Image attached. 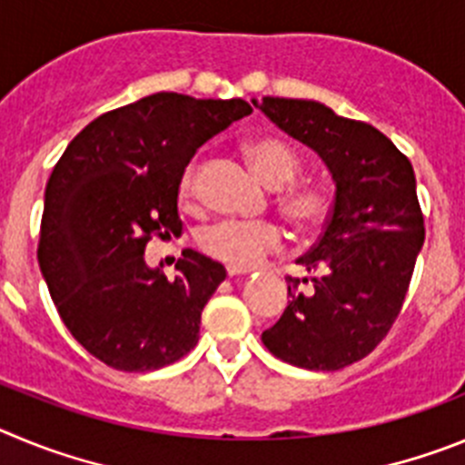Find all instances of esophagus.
Returning a JSON list of instances; mask_svg holds the SVG:
<instances>
[{"instance_id": "34e87169", "label": "esophagus", "mask_w": 465, "mask_h": 465, "mask_svg": "<svg viewBox=\"0 0 465 465\" xmlns=\"http://www.w3.org/2000/svg\"><path fill=\"white\" fill-rule=\"evenodd\" d=\"M250 269H236V266H227L229 278H241V275H248Z\"/></svg>"}]
</instances>
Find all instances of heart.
Here are the masks:
<instances>
[{
	"instance_id": "1",
	"label": "heart",
	"mask_w": 465,
	"mask_h": 465,
	"mask_svg": "<svg viewBox=\"0 0 465 465\" xmlns=\"http://www.w3.org/2000/svg\"><path fill=\"white\" fill-rule=\"evenodd\" d=\"M250 164L266 185L283 187L294 183L301 173V157L290 143L280 139H257L248 145ZM196 164H190L181 178V199L190 202L194 194ZM278 206L287 223L301 233H311L326 223L331 213V196L324 187L312 183L291 185L278 194ZM199 248L217 262L252 269L266 254L282 248L284 233L275 223H242L220 220L199 232Z\"/></svg>"
}]
</instances>
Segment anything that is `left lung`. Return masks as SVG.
I'll use <instances>...</instances> for the list:
<instances>
[{"mask_svg":"<svg viewBox=\"0 0 465 465\" xmlns=\"http://www.w3.org/2000/svg\"><path fill=\"white\" fill-rule=\"evenodd\" d=\"M257 106L315 150L336 181L320 241L296 259L312 292H301L308 278L287 275L290 303L262 341L292 366L341 371L373 352L403 308L426 233L415 171L373 124L324 104L263 97Z\"/></svg>","mask_w":465,"mask_h":465,"instance_id":"1","label":"left lung"}]
</instances>
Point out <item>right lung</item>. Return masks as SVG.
Listing matches in <instances>:
<instances>
[{
	"mask_svg": "<svg viewBox=\"0 0 465 465\" xmlns=\"http://www.w3.org/2000/svg\"><path fill=\"white\" fill-rule=\"evenodd\" d=\"M250 113L242 99L157 92L92 120L50 173L41 273L71 336L106 366L145 373L194 350L227 271L187 248L166 280L143 252L153 236L181 233L178 192L196 150Z\"/></svg>",
	"mask_w": 465,
	"mask_h": 465,
	"instance_id": "obj_1",
	"label": "right lung"
}]
</instances>
